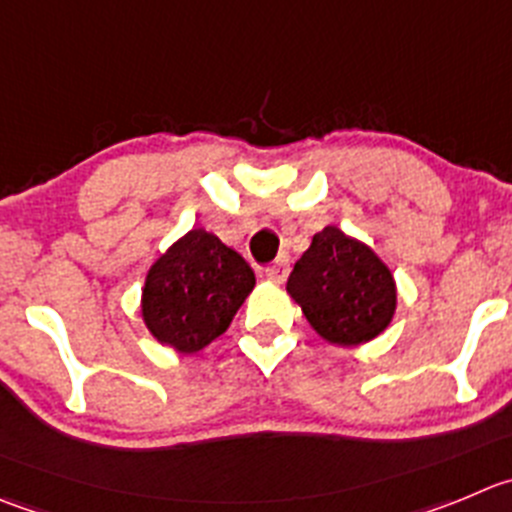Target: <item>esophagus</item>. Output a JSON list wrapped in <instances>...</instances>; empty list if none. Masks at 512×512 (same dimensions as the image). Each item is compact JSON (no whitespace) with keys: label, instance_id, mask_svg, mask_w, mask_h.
Masks as SVG:
<instances>
[{"label":"esophagus","instance_id":"esophagus-1","mask_svg":"<svg viewBox=\"0 0 512 512\" xmlns=\"http://www.w3.org/2000/svg\"><path fill=\"white\" fill-rule=\"evenodd\" d=\"M264 276L271 284H284L286 276H289V259H276L274 264L264 271Z\"/></svg>","mask_w":512,"mask_h":512}]
</instances>
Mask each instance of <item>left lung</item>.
<instances>
[{
  "label": "left lung",
  "instance_id": "obj_1",
  "mask_svg": "<svg viewBox=\"0 0 512 512\" xmlns=\"http://www.w3.org/2000/svg\"><path fill=\"white\" fill-rule=\"evenodd\" d=\"M286 291L321 339L357 347L387 329L397 289L387 266L364 243L326 226L294 264Z\"/></svg>",
  "mask_w": 512,
  "mask_h": 512
}]
</instances>
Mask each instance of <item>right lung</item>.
Returning a JSON list of instances; mask_svg holds the SVG:
<instances>
[{
  "mask_svg": "<svg viewBox=\"0 0 512 512\" xmlns=\"http://www.w3.org/2000/svg\"><path fill=\"white\" fill-rule=\"evenodd\" d=\"M251 266L221 238L193 228L148 271L143 319L158 342L183 354L201 352L231 326L251 294Z\"/></svg>",
  "mask_w": 512,
  "mask_h": 512,
  "instance_id": "right-lung-1",
  "label": "right lung"
}]
</instances>
